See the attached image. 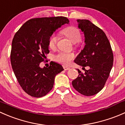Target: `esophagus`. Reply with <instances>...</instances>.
<instances>
[{"mask_svg": "<svg viewBox=\"0 0 125 125\" xmlns=\"http://www.w3.org/2000/svg\"><path fill=\"white\" fill-rule=\"evenodd\" d=\"M63 68H64V70H69L70 69V67H67V66H64L63 67Z\"/></svg>", "mask_w": 125, "mask_h": 125, "instance_id": "1", "label": "esophagus"}]
</instances>
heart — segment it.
Instances as JSON below:
<instances>
[{
    "label": "heart",
    "instance_id": "heart-1",
    "mask_svg": "<svg viewBox=\"0 0 125 125\" xmlns=\"http://www.w3.org/2000/svg\"><path fill=\"white\" fill-rule=\"evenodd\" d=\"M61 34L69 38L73 43L79 42L81 38V34L79 30L74 26H70L65 28L61 31ZM57 40V36L55 34H53L50 36L48 42V45L50 49H54L56 47ZM74 58V55L73 53L66 52H60L53 56V59L56 62L65 65H69Z\"/></svg>",
    "mask_w": 125,
    "mask_h": 125
}]
</instances>
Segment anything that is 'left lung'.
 <instances>
[{
    "instance_id": "left-lung-1",
    "label": "left lung",
    "mask_w": 125,
    "mask_h": 125,
    "mask_svg": "<svg viewBox=\"0 0 125 125\" xmlns=\"http://www.w3.org/2000/svg\"><path fill=\"white\" fill-rule=\"evenodd\" d=\"M78 28L84 34L85 43L74 62L88 70L72 81L73 88L84 96L94 95L104 88L113 65V53L105 32L90 20L78 19Z\"/></svg>"
}]
</instances>
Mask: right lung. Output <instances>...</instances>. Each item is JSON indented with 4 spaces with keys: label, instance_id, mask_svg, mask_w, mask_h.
Instances as JSON below:
<instances>
[{
    "label": "right lung",
    "instance_id": "right-lung-1",
    "mask_svg": "<svg viewBox=\"0 0 125 125\" xmlns=\"http://www.w3.org/2000/svg\"><path fill=\"white\" fill-rule=\"evenodd\" d=\"M69 20L64 17H42L27 21L15 33L12 42L11 62L22 89L30 96L41 97L52 89L56 75L62 66L51 61L49 67L40 64L49 53L48 42L54 32Z\"/></svg>",
    "mask_w": 125,
    "mask_h": 125
}]
</instances>
